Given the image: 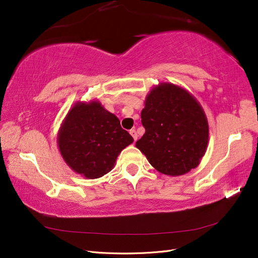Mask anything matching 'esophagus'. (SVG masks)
Segmentation results:
<instances>
[{"mask_svg":"<svg viewBox=\"0 0 258 258\" xmlns=\"http://www.w3.org/2000/svg\"><path fill=\"white\" fill-rule=\"evenodd\" d=\"M130 135L132 136V138H134L135 141H137V140H138V134H137V131L135 129L130 130Z\"/></svg>","mask_w":258,"mask_h":258,"instance_id":"34e87169","label":"esophagus"}]
</instances>
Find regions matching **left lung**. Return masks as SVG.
<instances>
[{
	"label": "left lung",
	"instance_id": "left-lung-1",
	"mask_svg": "<svg viewBox=\"0 0 258 258\" xmlns=\"http://www.w3.org/2000/svg\"><path fill=\"white\" fill-rule=\"evenodd\" d=\"M141 118L145 134L136 146L156 170L175 176L199 165L207 151L209 124L190 93L160 84L147 96Z\"/></svg>",
	"mask_w": 258,
	"mask_h": 258
}]
</instances>
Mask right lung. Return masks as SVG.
<instances>
[{"label": "right lung", "mask_w": 258, "mask_h": 258, "mask_svg": "<svg viewBox=\"0 0 258 258\" xmlns=\"http://www.w3.org/2000/svg\"><path fill=\"white\" fill-rule=\"evenodd\" d=\"M134 142L119 119L100 102L76 103L58 136L62 157L76 173L98 178L113 169L117 156Z\"/></svg>", "instance_id": "right-lung-1"}]
</instances>
